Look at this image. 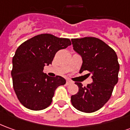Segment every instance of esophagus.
<instances>
[{
  "mask_svg": "<svg viewBox=\"0 0 130 130\" xmlns=\"http://www.w3.org/2000/svg\"><path fill=\"white\" fill-rule=\"evenodd\" d=\"M66 84H68V85H70V84H73V82H72V81H70V80H69V79H68V80H67V82H66Z\"/></svg>",
  "mask_w": 130,
  "mask_h": 130,
  "instance_id": "34e87169",
  "label": "esophagus"
}]
</instances>
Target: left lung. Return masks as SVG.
Wrapping results in <instances>:
<instances>
[{
    "mask_svg": "<svg viewBox=\"0 0 130 130\" xmlns=\"http://www.w3.org/2000/svg\"><path fill=\"white\" fill-rule=\"evenodd\" d=\"M72 43L82 58L79 73L90 72L93 80L87 87L75 82L79 91L71 96L72 104L82 112H95L108 102L118 82V56L108 45L95 37L72 39Z\"/></svg>",
    "mask_w": 130,
    "mask_h": 130,
    "instance_id": "8db88e82",
    "label": "left lung"
}]
</instances>
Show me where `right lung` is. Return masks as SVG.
<instances>
[{
	"mask_svg": "<svg viewBox=\"0 0 130 130\" xmlns=\"http://www.w3.org/2000/svg\"><path fill=\"white\" fill-rule=\"evenodd\" d=\"M71 44L69 39L42 34L24 41L12 58V84L18 99L24 107L41 110L51 105L56 89L66 80L60 76L43 73L45 65L52 63L59 50Z\"/></svg>",
	"mask_w": 130,
	"mask_h": 130,
	"instance_id": "1",
	"label": "right lung"
}]
</instances>
